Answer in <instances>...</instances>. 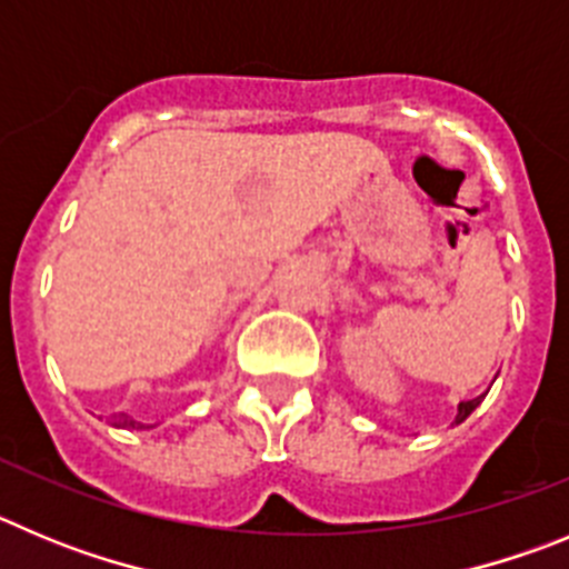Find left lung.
I'll return each instance as SVG.
<instances>
[{"label": "left lung", "mask_w": 569, "mask_h": 569, "mask_svg": "<svg viewBox=\"0 0 569 569\" xmlns=\"http://www.w3.org/2000/svg\"><path fill=\"white\" fill-rule=\"evenodd\" d=\"M485 397H476V399H468V402H459V413H457V422H462V419H468L470 413H473V408L482 402Z\"/></svg>", "instance_id": "obj_1"}]
</instances>
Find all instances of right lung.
I'll return each mask as SVG.
<instances>
[{"instance_id":"obj_1","label":"right lung","mask_w":569,"mask_h":569,"mask_svg":"<svg viewBox=\"0 0 569 569\" xmlns=\"http://www.w3.org/2000/svg\"><path fill=\"white\" fill-rule=\"evenodd\" d=\"M112 425H119V428H144V425L136 422V419L127 417V413H116V417H112Z\"/></svg>"}]
</instances>
